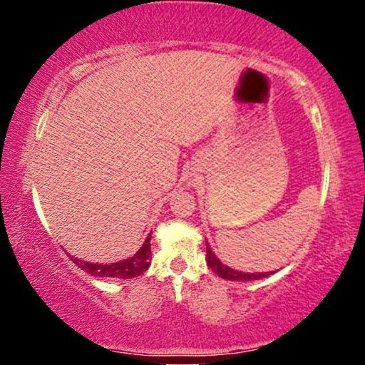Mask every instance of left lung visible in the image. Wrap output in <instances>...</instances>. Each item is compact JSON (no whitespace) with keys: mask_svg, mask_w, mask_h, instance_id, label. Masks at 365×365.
<instances>
[{"mask_svg":"<svg viewBox=\"0 0 365 365\" xmlns=\"http://www.w3.org/2000/svg\"><path fill=\"white\" fill-rule=\"evenodd\" d=\"M206 257H207V265L211 267L215 274L222 279L225 280H232V282H251V280H259V279H264V277H267L270 274H245V272H238V270H233L230 267H227V265L222 264L217 257H215L214 252L211 251V248L207 246L206 250Z\"/></svg>","mask_w":365,"mask_h":365,"instance_id":"8db88e82","label":"left lung"}]
</instances>
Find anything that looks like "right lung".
Segmentation results:
<instances>
[{
  "mask_svg": "<svg viewBox=\"0 0 365 365\" xmlns=\"http://www.w3.org/2000/svg\"><path fill=\"white\" fill-rule=\"evenodd\" d=\"M150 240H151V235H148V238L145 240L143 246L138 250L137 255L130 259H123L120 262L103 265V264L78 261V259H73V262H76V265H78L80 269L85 270L86 274L95 275V277H109V279H133V277L141 275L148 267H150V259H151Z\"/></svg>",
  "mask_w": 365,
  "mask_h": 365,
  "instance_id": "1",
  "label": "right lung"
}]
</instances>
